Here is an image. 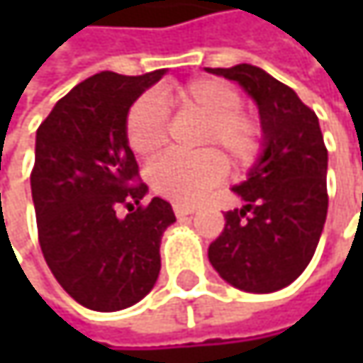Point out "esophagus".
I'll use <instances>...</instances> for the list:
<instances>
[{
    "mask_svg": "<svg viewBox=\"0 0 363 363\" xmlns=\"http://www.w3.org/2000/svg\"><path fill=\"white\" fill-rule=\"evenodd\" d=\"M172 210H174V214L177 216H189V214H193L195 210H197V206H193V203H172Z\"/></svg>",
    "mask_w": 363,
    "mask_h": 363,
    "instance_id": "34e87169",
    "label": "esophagus"
}]
</instances>
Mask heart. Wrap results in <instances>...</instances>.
<instances>
[{
    "label": "heart",
    "instance_id": "obj_1",
    "mask_svg": "<svg viewBox=\"0 0 363 363\" xmlns=\"http://www.w3.org/2000/svg\"><path fill=\"white\" fill-rule=\"evenodd\" d=\"M164 107L197 115L203 121L197 145L210 147L201 153H170L149 168L153 191L174 201H195L227 174L225 151L233 162L248 164L262 145L258 117L242 109V94L223 79H193L174 90H160L155 96H140L125 117V138L130 149L145 160L157 155L168 143V119Z\"/></svg>",
    "mask_w": 363,
    "mask_h": 363
}]
</instances>
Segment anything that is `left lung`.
<instances>
[{"mask_svg": "<svg viewBox=\"0 0 363 363\" xmlns=\"http://www.w3.org/2000/svg\"><path fill=\"white\" fill-rule=\"evenodd\" d=\"M238 82L258 105L264 149L233 186L244 208L225 214L208 258L231 286L267 294L290 286L311 262L328 214V149L315 111L254 65L208 69Z\"/></svg>", "mask_w": 363, "mask_h": 363, "instance_id": "left-lung-1", "label": "left lung"}]
</instances>
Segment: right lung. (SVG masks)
<instances>
[{"mask_svg": "<svg viewBox=\"0 0 363 363\" xmlns=\"http://www.w3.org/2000/svg\"><path fill=\"white\" fill-rule=\"evenodd\" d=\"M96 73L62 96L37 128L31 193L43 258L79 305L119 311L145 298L157 281L172 206L153 197L125 138L134 101L162 79ZM128 208L125 217L116 210Z\"/></svg>", "mask_w": 363, "mask_h": 363, "instance_id": "obj_1", "label": "right lung"}]
</instances>
